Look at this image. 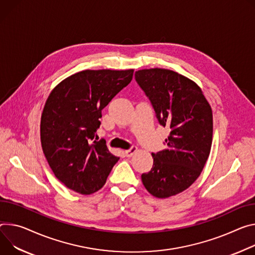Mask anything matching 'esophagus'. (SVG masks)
<instances>
[{
  "instance_id": "34e87169",
  "label": "esophagus",
  "mask_w": 255,
  "mask_h": 255,
  "mask_svg": "<svg viewBox=\"0 0 255 255\" xmlns=\"http://www.w3.org/2000/svg\"><path fill=\"white\" fill-rule=\"evenodd\" d=\"M136 151H137V147H136V146H132L130 149L125 150V155H126L127 157H130V156H132Z\"/></svg>"
}]
</instances>
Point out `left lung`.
Masks as SVG:
<instances>
[{"label":"left lung","instance_id":"8db88e82","mask_svg":"<svg viewBox=\"0 0 255 255\" xmlns=\"http://www.w3.org/2000/svg\"><path fill=\"white\" fill-rule=\"evenodd\" d=\"M135 80L158 123L170 129L167 148L151 153L152 168L141 175L151 195L168 198L190 187L203 170L213 141L212 108L194 81L168 69L138 70Z\"/></svg>","mask_w":255,"mask_h":255}]
</instances>
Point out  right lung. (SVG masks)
Returning a JSON list of instances; mask_svg holds the SVG:
<instances>
[{"label": "right lung", "instance_id": "add662e5", "mask_svg": "<svg viewBox=\"0 0 255 255\" xmlns=\"http://www.w3.org/2000/svg\"><path fill=\"white\" fill-rule=\"evenodd\" d=\"M129 70H84L60 82L45 102L40 141L55 176L66 187L88 195L100 190L119 157L95 139L102 110L127 86Z\"/></svg>", "mask_w": 255, "mask_h": 255}]
</instances>
